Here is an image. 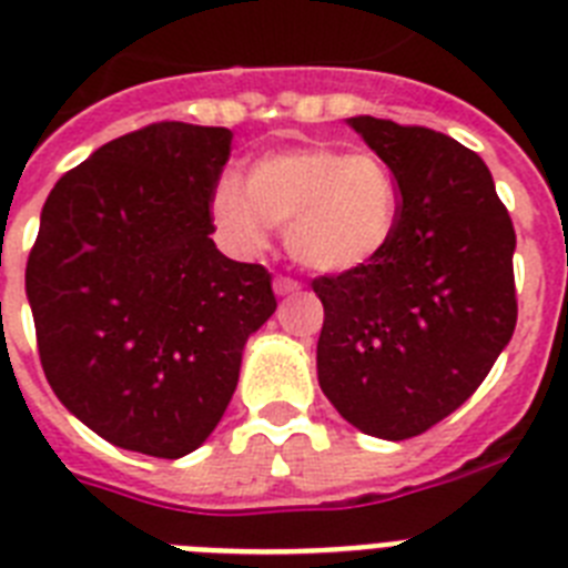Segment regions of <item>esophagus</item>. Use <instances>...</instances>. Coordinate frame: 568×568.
<instances>
[{
  "label": "esophagus",
  "mask_w": 568,
  "mask_h": 568,
  "mask_svg": "<svg viewBox=\"0 0 568 568\" xmlns=\"http://www.w3.org/2000/svg\"><path fill=\"white\" fill-rule=\"evenodd\" d=\"M273 290L278 295H293V293H298V290H302V284H298L295 278H290V275H278V278L273 281Z\"/></svg>",
  "instance_id": "obj_1"
}]
</instances>
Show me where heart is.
<instances>
[{"label": "heart", "instance_id": "b5f03b06", "mask_svg": "<svg viewBox=\"0 0 568 568\" xmlns=\"http://www.w3.org/2000/svg\"><path fill=\"white\" fill-rule=\"evenodd\" d=\"M217 226L244 250H261L270 226H287V250L318 273H347L387 246L399 217L394 172L371 152L298 145L258 158L244 186L212 192Z\"/></svg>", "mask_w": 568, "mask_h": 568}]
</instances>
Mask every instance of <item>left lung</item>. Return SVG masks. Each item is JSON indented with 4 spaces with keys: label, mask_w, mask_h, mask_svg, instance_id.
<instances>
[{
    "label": "left lung",
    "mask_w": 568,
    "mask_h": 568,
    "mask_svg": "<svg viewBox=\"0 0 568 568\" xmlns=\"http://www.w3.org/2000/svg\"><path fill=\"white\" fill-rule=\"evenodd\" d=\"M394 172L399 217L367 264L313 278L318 385L379 439H408L483 385L517 324L515 226L477 152L448 134L351 118Z\"/></svg>",
    "instance_id": "obj_1"
}]
</instances>
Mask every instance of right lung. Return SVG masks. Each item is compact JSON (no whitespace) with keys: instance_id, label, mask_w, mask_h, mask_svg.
<instances>
[{"instance_id":"obj_1","label":"right lung","mask_w":568,"mask_h":568,"mask_svg":"<svg viewBox=\"0 0 568 568\" xmlns=\"http://www.w3.org/2000/svg\"><path fill=\"white\" fill-rule=\"evenodd\" d=\"M232 132L152 123L51 189L26 266L48 385L111 445L178 459L206 443L241 353L275 313L273 275L212 241Z\"/></svg>"}]
</instances>
